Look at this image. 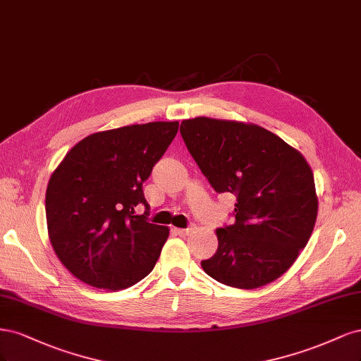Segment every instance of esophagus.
<instances>
[{
  "instance_id": "1",
  "label": "esophagus",
  "mask_w": 361,
  "mask_h": 361,
  "mask_svg": "<svg viewBox=\"0 0 361 361\" xmlns=\"http://www.w3.org/2000/svg\"><path fill=\"white\" fill-rule=\"evenodd\" d=\"M192 231H193L192 226L190 228H173V232H176V234H178V235H181V237L192 234Z\"/></svg>"
}]
</instances>
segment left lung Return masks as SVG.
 I'll return each instance as SVG.
<instances>
[{
  "label": "left lung",
  "instance_id": "1",
  "mask_svg": "<svg viewBox=\"0 0 361 361\" xmlns=\"http://www.w3.org/2000/svg\"><path fill=\"white\" fill-rule=\"evenodd\" d=\"M217 193H235V222L216 229L217 252L201 262L214 281L255 289L281 277L312 235L313 172L298 149L257 124L196 117L180 127Z\"/></svg>",
  "mask_w": 361,
  "mask_h": 361
}]
</instances>
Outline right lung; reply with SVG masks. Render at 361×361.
Instances as JSON below:
<instances>
[{
  "mask_svg": "<svg viewBox=\"0 0 361 361\" xmlns=\"http://www.w3.org/2000/svg\"><path fill=\"white\" fill-rule=\"evenodd\" d=\"M178 132L154 121L92 133L56 166L46 189V224L54 252L80 282L126 289L151 273L169 228L148 224L142 184Z\"/></svg>",
  "mask_w": 361,
  "mask_h": 361,
  "instance_id": "obj_1",
  "label": "right lung"
}]
</instances>
